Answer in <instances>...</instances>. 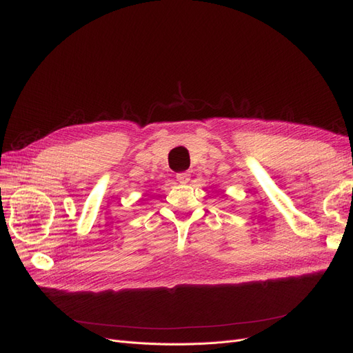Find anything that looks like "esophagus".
Segmentation results:
<instances>
[{
	"mask_svg": "<svg viewBox=\"0 0 353 353\" xmlns=\"http://www.w3.org/2000/svg\"><path fill=\"white\" fill-rule=\"evenodd\" d=\"M190 176H191L190 172H179L176 175V181H178V183H181V184H187L188 181H190Z\"/></svg>",
	"mask_w": 353,
	"mask_h": 353,
	"instance_id": "obj_1",
	"label": "esophagus"
}]
</instances>
